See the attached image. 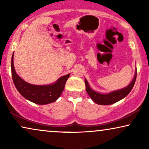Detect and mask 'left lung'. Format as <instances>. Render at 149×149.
I'll return each mask as SVG.
<instances>
[{
    "label": "left lung",
    "instance_id": "8db88e82",
    "mask_svg": "<svg viewBox=\"0 0 149 149\" xmlns=\"http://www.w3.org/2000/svg\"><path fill=\"white\" fill-rule=\"evenodd\" d=\"M136 76H137V70H136L135 76L131 83L125 88L120 89V90L115 91L113 92H111L107 94H102V93H97L96 91L92 90L89 87L86 79H85V87H86V91L89 97L92 99V100L97 104L100 105H109L114 104L117 102L121 100L125 96L129 94L130 91H132L133 88L134 83L136 82Z\"/></svg>",
    "mask_w": 149,
    "mask_h": 149
}]
</instances>
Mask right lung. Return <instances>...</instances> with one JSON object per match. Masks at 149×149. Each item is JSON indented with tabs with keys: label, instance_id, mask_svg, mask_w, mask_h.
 Returning <instances> with one entry per match:
<instances>
[{
	"label": "right lung",
	"instance_id": "obj_1",
	"mask_svg": "<svg viewBox=\"0 0 149 149\" xmlns=\"http://www.w3.org/2000/svg\"><path fill=\"white\" fill-rule=\"evenodd\" d=\"M12 79L16 89L24 97L37 104H47L59 98L64 90L70 74L60 77L54 84L35 85L28 83L17 74L13 66V54L11 58Z\"/></svg>",
	"mask_w": 149,
	"mask_h": 149
}]
</instances>
